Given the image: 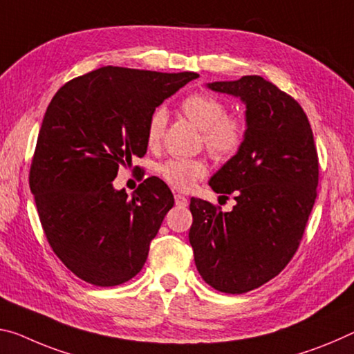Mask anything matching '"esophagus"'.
<instances>
[{"label": "esophagus", "mask_w": 354, "mask_h": 354, "mask_svg": "<svg viewBox=\"0 0 354 354\" xmlns=\"http://www.w3.org/2000/svg\"><path fill=\"white\" fill-rule=\"evenodd\" d=\"M175 201H176V205L178 206H187V198L184 197V195H181V194H178V195H175Z\"/></svg>", "instance_id": "esophagus-1"}]
</instances>
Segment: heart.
<instances>
[{"mask_svg": "<svg viewBox=\"0 0 354 354\" xmlns=\"http://www.w3.org/2000/svg\"><path fill=\"white\" fill-rule=\"evenodd\" d=\"M181 111L190 122L201 129V143L212 159L228 162L239 154L248 138V121L234 113H227V105L211 93L197 91L181 102ZM167 113L156 109L147 124V142L157 148L164 138ZM206 164L201 159H170L157 167V173L168 186L187 192L195 183L206 176Z\"/></svg>", "mask_w": 354, "mask_h": 354, "instance_id": "obj_1", "label": "heart"}]
</instances>
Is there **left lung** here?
Returning <instances> with one entry per match:
<instances>
[{
    "label": "left lung",
    "instance_id": "8db88e82",
    "mask_svg": "<svg viewBox=\"0 0 354 354\" xmlns=\"http://www.w3.org/2000/svg\"><path fill=\"white\" fill-rule=\"evenodd\" d=\"M207 86L245 102L248 138L209 181L236 205L222 212L190 198L189 241L205 282L241 295L276 277L298 250L317 198L318 153L302 106L274 83L245 75Z\"/></svg>",
    "mask_w": 354,
    "mask_h": 354
}]
</instances>
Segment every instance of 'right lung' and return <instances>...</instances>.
Returning <instances> with one entry per match:
<instances>
[{
	"instance_id": "right-lung-1",
	"label": "right lung",
	"mask_w": 354,
	"mask_h": 354,
	"mask_svg": "<svg viewBox=\"0 0 354 354\" xmlns=\"http://www.w3.org/2000/svg\"><path fill=\"white\" fill-rule=\"evenodd\" d=\"M200 75L105 66L72 78L48 104L30 168V187L50 248L77 277L115 287L136 277L173 207L151 176L127 197L120 165L147 154L156 106Z\"/></svg>"
}]
</instances>
